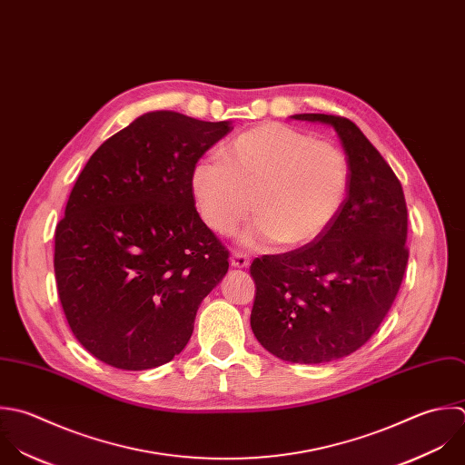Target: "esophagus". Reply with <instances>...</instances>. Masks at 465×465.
<instances>
[{
    "label": "esophagus",
    "mask_w": 465,
    "mask_h": 465,
    "mask_svg": "<svg viewBox=\"0 0 465 465\" xmlns=\"http://www.w3.org/2000/svg\"><path fill=\"white\" fill-rule=\"evenodd\" d=\"M230 262L233 268H246L250 264V255H246L242 252H233Z\"/></svg>",
    "instance_id": "34e87169"
}]
</instances>
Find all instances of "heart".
Here are the masks:
<instances>
[{"mask_svg":"<svg viewBox=\"0 0 465 465\" xmlns=\"http://www.w3.org/2000/svg\"><path fill=\"white\" fill-rule=\"evenodd\" d=\"M221 159H199L190 190L204 224L233 233L252 213L244 233L248 246L277 241L284 248L321 237L339 215L350 190L346 153L330 141L282 123H262L221 150Z\"/></svg>","mask_w":465,"mask_h":465,"instance_id":"obj_1","label":"heart"}]
</instances>
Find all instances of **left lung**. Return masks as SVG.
<instances>
[{
  "mask_svg": "<svg viewBox=\"0 0 465 465\" xmlns=\"http://www.w3.org/2000/svg\"><path fill=\"white\" fill-rule=\"evenodd\" d=\"M339 134L350 163L346 201L315 241L250 266V324L272 355L322 364L362 348L401 290L410 250L402 184L361 128L342 115L297 114Z\"/></svg>",
  "mask_w": 465,
  "mask_h": 465,
  "instance_id": "1",
  "label": "left lung"
}]
</instances>
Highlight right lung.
I'll use <instances>...</instances> for the list:
<instances>
[{"mask_svg":"<svg viewBox=\"0 0 465 465\" xmlns=\"http://www.w3.org/2000/svg\"><path fill=\"white\" fill-rule=\"evenodd\" d=\"M230 124L148 112L79 173L55 226L54 272L74 337L101 362H170L226 275L230 253L199 217L190 173Z\"/></svg>","mask_w":465,"mask_h":465,"instance_id":"obj_1","label":"right lung"}]
</instances>
